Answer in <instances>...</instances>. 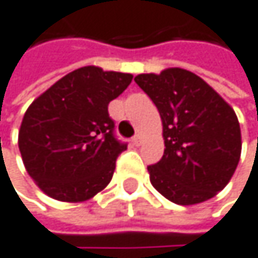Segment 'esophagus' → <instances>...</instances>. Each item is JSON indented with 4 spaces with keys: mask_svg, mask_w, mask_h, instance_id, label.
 Segmentation results:
<instances>
[{
    "mask_svg": "<svg viewBox=\"0 0 258 258\" xmlns=\"http://www.w3.org/2000/svg\"><path fill=\"white\" fill-rule=\"evenodd\" d=\"M132 143H134L135 146H140L141 143H143V137H141L140 134H137V135L132 138Z\"/></svg>",
    "mask_w": 258,
    "mask_h": 258,
    "instance_id": "obj_1",
    "label": "esophagus"
}]
</instances>
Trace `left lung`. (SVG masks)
<instances>
[{"mask_svg": "<svg viewBox=\"0 0 258 258\" xmlns=\"http://www.w3.org/2000/svg\"><path fill=\"white\" fill-rule=\"evenodd\" d=\"M135 83L154 101L163 123L164 154L148 166L152 186L183 206L217 196L241 154L234 109L205 80L180 68L140 74Z\"/></svg>", "mask_w": 258, "mask_h": 258, "instance_id": "8db88e82", "label": "left lung"}]
</instances>
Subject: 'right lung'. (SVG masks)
<instances>
[{
    "instance_id": "1",
    "label": "right lung",
    "mask_w": 258,
    "mask_h": 258,
    "mask_svg": "<svg viewBox=\"0 0 258 258\" xmlns=\"http://www.w3.org/2000/svg\"><path fill=\"white\" fill-rule=\"evenodd\" d=\"M131 81V74L86 66L58 80L29 106L18 146L26 171L44 194L77 203L109 184L127 145L115 137L107 106Z\"/></svg>"
}]
</instances>
